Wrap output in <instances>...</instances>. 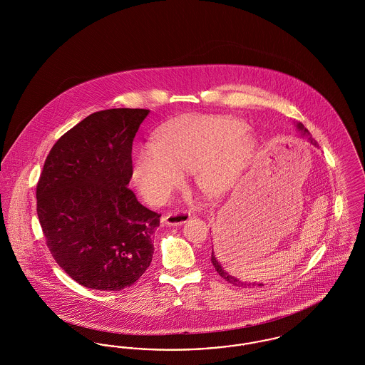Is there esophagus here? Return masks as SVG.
Here are the masks:
<instances>
[{
    "label": "esophagus",
    "instance_id": "34e87169",
    "mask_svg": "<svg viewBox=\"0 0 365 365\" xmlns=\"http://www.w3.org/2000/svg\"><path fill=\"white\" fill-rule=\"evenodd\" d=\"M190 219V213L187 212H173L168 215H164L161 217V223H164L165 226H182L186 222H189Z\"/></svg>",
    "mask_w": 365,
    "mask_h": 365
}]
</instances>
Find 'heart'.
I'll return each mask as SVG.
<instances>
[{
    "label": "heart",
    "instance_id": "heart-1",
    "mask_svg": "<svg viewBox=\"0 0 365 365\" xmlns=\"http://www.w3.org/2000/svg\"><path fill=\"white\" fill-rule=\"evenodd\" d=\"M255 150L247 125L227 116L194 115L168 124L156 143L140 145L133 158V182L152 204L164 202L195 173L204 194H225L242 173Z\"/></svg>",
    "mask_w": 365,
    "mask_h": 365
}]
</instances>
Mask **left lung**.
<instances>
[{"mask_svg":"<svg viewBox=\"0 0 365 365\" xmlns=\"http://www.w3.org/2000/svg\"><path fill=\"white\" fill-rule=\"evenodd\" d=\"M297 125V128H298V131L302 134V135H307L308 137V140L312 143V145H316V140L311 137V134H309V131L304 127V124H301V123H297L295 124ZM210 261H212V264H213V267H215V269L217 271V274L222 277L223 279H226L228 283H231V284H234V286H238V287H249V286H264L262 283H256V282H245V280H241V279L237 278V277H232L227 269H225V267L222 264V262L223 261V257H222V252H220V247H217V250H216V253H215V250H213V245H212V255H210ZM226 264V262H225Z\"/></svg>","mask_w":365,"mask_h":365,"instance_id":"8db88e82","label":"left lung"}]
</instances>
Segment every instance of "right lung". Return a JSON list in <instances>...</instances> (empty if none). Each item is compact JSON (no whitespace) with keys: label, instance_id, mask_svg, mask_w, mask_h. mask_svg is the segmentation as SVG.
Here are the masks:
<instances>
[{"label":"right lung","instance_id":"1","mask_svg":"<svg viewBox=\"0 0 365 365\" xmlns=\"http://www.w3.org/2000/svg\"><path fill=\"white\" fill-rule=\"evenodd\" d=\"M149 109L91 113L53 145L36 185V213L53 259L79 284L119 292L153 257L156 212L127 186L133 140Z\"/></svg>","mask_w":365,"mask_h":365}]
</instances>
